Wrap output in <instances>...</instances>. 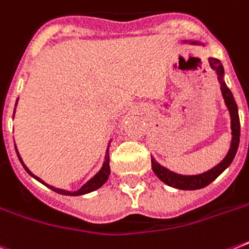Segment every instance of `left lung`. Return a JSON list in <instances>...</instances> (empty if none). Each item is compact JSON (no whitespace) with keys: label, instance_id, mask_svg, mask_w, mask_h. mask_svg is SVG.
<instances>
[{"label":"left lung","instance_id":"1","mask_svg":"<svg viewBox=\"0 0 249 249\" xmlns=\"http://www.w3.org/2000/svg\"><path fill=\"white\" fill-rule=\"evenodd\" d=\"M191 44H197L196 41H193ZM209 64L212 67L213 71H216L217 76H218V81L221 85V91H222V97L225 99V103L228 106L229 111H230V116H231V146L229 150L228 155L225 156V159L221 161L218 165L212 168L208 172H205L203 174H197V176H182V174H177L174 172H170L169 169H166L164 166L160 165L159 163H156L155 159L151 158L152 170L154 173L160 178V181H163L166 185L176 187L179 190H197L203 189L205 186H208L211 182H213L226 168H228L231 161L235 158V154L238 151V146H239L240 141V121H239V113H238V106L235 103V99L232 97V93L230 91L226 84L224 83V67L218 59L216 58H209Z\"/></svg>","mask_w":249,"mask_h":249}]
</instances>
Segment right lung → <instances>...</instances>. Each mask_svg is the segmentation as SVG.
I'll return each mask as SVG.
<instances>
[{"mask_svg": "<svg viewBox=\"0 0 249 249\" xmlns=\"http://www.w3.org/2000/svg\"><path fill=\"white\" fill-rule=\"evenodd\" d=\"M17 150V148H15ZM18 154V158H19V160H20V163L21 165L24 166V169L28 172V174H31L33 178H36L37 181L41 182V183H44V185H46L41 178L36 177L35 174H32V172L25 166V164L23 163V160H21L20 155H19V152L17 151ZM109 176V155H108V150H107V155H106V160H105V163H103V166H102V169L98 172L95 176H94L91 179H89V181L86 182L85 185L81 187L80 190H77V191H75V193H71V191H67V190H62V189H55V187H53V186H49L46 185L48 187H50V189L53 190V191H55V193L58 194H62V195H71V196H76V195H84V194H88V193H91V191H94V190H97L99 189L103 183H105L106 181H107V178H108Z\"/></svg>", "mask_w": 249, "mask_h": 249, "instance_id": "add662e5", "label": "right lung"}]
</instances>
